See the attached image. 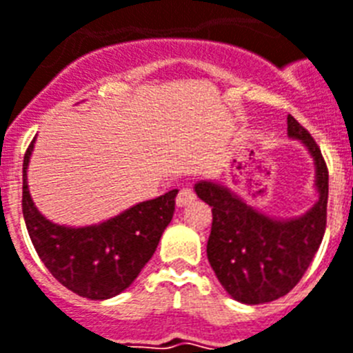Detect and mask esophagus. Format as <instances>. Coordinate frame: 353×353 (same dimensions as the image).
<instances>
[{
  "mask_svg": "<svg viewBox=\"0 0 353 353\" xmlns=\"http://www.w3.org/2000/svg\"><path fill=\"white\" fill-rule=\"evenodd\" d=\"M194 200H196V194L192 188H181L176 198V203L177 207H187L188 203H192Z\"/></svg>",
  "mask_w": 353,
  "mask_h": 353,
  "instance_id": "esophagus-1",
  "label": "esophagus"
}]
</instances>
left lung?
<instances>
[{"label":"left lung","mask_w":353,"mask_h":353,"mask_svg":"<svg viewBox=\"0 0 353 353\" xmlns=\"http://www.w3.org/2000/svg\"><path fill=\"white\" fill-rule=\"evenodd\" d=\"M287 133L300 141L314 163L319 200L294 219H274L212 179L194 185L200 200L212 207L207 259L225 292L241 303L274 302L296 287L311 265L326 231L327 168L313 137L287 118Z\"/></svg>","instance_id":"8db88e82"}]
</instances>
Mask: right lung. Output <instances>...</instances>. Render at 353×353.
Listing matches in <instances>:
<instances>
[{"instance_id": "right-lung-1", "label": "right lung", "mask_w": 353, "mask_h": 353, "mask_svg": "<svg viewBox=\"0 0 353 353\" xmlns=\"http://www.w3.org/2000/svg\"><path fill=\"white\" fill-rule=\"evenodd\" d=\"M34 141L23 157L21 209L27 233L51 276L75 294L109 300L133 283L157 250L176 209L177 188L141 201L99 224L61 225L37 209L27 185Z\"/></svg>"}]
</instances>
